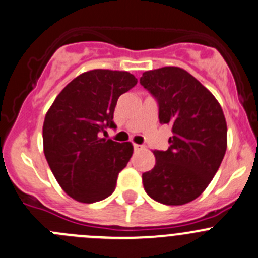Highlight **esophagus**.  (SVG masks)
I'll return each instance as SVG.
<instances>
[{"label":"esophagus","mask_w":258,"mask_h":258,"mask_svg":"<svg viewBox=\"0 0 258 258\" xmlns=\"http://www.w3.org/2000/svg\"><path fill=\"white\" fill-rule=\"evenodd\" d=\"M133 148L136 152H139V151H143L144 147L141 146V144H133Z\"/></svg>","instance_id":"obj_1"}]
</instances>
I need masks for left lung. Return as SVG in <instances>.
Here are the masks:
<instances>
[{
	"label": "left lung",
	"mask_w": 258,
	"mask_h": 258,
	"mask_svg": "<svg viewBox=\"0 0 258 258\" xmlns=\"http://www.w3.org/2000/svg\"><path fill=\"white\" fill-rule=\"evenodd\" d=\"M141 85L156 99L161 124L172 126L167 151L142 175L146 192L164 205H183L201 195L227 151V122L213 94L178 67L147 71Z\"/></svg>",
	"instance_id": "obj_1"
}]
</instances>
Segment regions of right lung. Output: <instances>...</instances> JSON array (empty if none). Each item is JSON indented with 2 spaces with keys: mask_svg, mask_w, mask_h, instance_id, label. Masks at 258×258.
<instances>
[{
  "mask_svg": "<svg viewBox=\"0 0 258 258\" xmlns=\"http://www.w3.org/2000/svg\"><path fill=\"white\" fill-rule=\"evenodd\" d=\"M137 82L129 72L88 71L68 83L46 112L44 154L60 187L75 200L91 204L114 192L133 146L102 138L101 133L116 127L112 119L117 99Z\"/></svg>",
  "mask_w": 258,
  "mask_h": 258,
  "instance_id": "add662e5",
  "label": "right lung"
}]
</instances>
